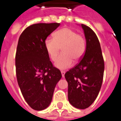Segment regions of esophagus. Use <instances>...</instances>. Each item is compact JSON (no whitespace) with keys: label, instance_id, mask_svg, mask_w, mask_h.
<instances>
[{"label":"esophagus","instance_id":"obj_1","mask_svg":"<svg viewBox=\"0 0 121 121\" xmlns=\"http://www.w3.org/2000/svg\"><path fill=\"white\" fill-rule=\"evenodd\" d=\"M61 74H62V78H64V75H65V71H62Z\"/></svg>","mask_w":121,"mask_h":121}]
</instances>
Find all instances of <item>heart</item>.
<instances>
[{"label": "heart", "instance_id": "b5f03b06", "mask_svg": "<svg viewBox=\"0 0 121 121\" xmlns=\"http://www.w3.org/2000/svg\"><path fill=\"white\" fill-rule=\"evenodd\" d=\"M47 53L52 60H55L62 48V54L55 62L60 69L71 67L73 60H80L85 51L86 42L83 36L69 28H64L54 33V38H47L44 43Z\"/></svg>", "mask_w": 121, "mask_h": 121}]
</instances>
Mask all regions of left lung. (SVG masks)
Here are the masks:
<instances>
[{"label": "left lung", "mask_w": 121, "mask_h": 121, "mask_svg": "<svg viewBox=\"0 0 121 121\" xmlns=\"http://www.w3.org/2000/svg\"><path fill=\"white\" fill-rule=\"evenodd\" d=\"M86 47L83 58L65 74L68 83V100L76 108H88L100 90L104 72V61L100 44L95 32L81 24Z\"/></svg>", "instance_id": "8db88e82"}]
</instances>
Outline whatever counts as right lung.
<instances>
[{"mask_svg":"<svg viewBox=\"0 0 121 121\" xmlns=\"http://www.w3.org/2000/svg\"><path fill=\"white\" fill-rule=\"evenodd\" d=\"M60 23H38L26 28L19 36L16 54V77L27 104L34 110L47 108L54 89L61 79L60 70L53 66L44 43Z\"/></svg>","mask_w":121,"mask_h":121,"instance_id":"obj_1","label":"right lung"}]
</instances>
